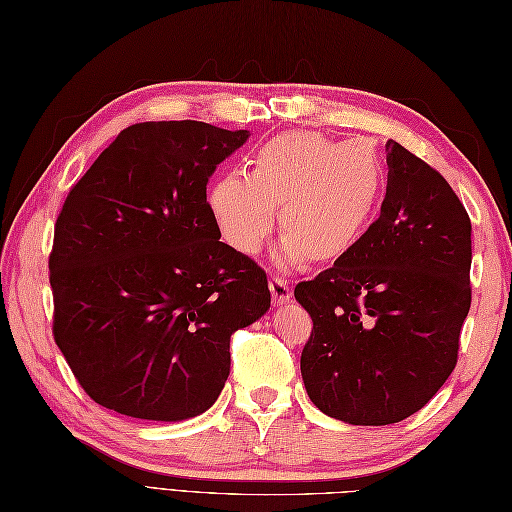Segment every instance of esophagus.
<instances>
[{"instance_id": "34e87169", "label": "esophagus", "mask_w": 512, "mask_h": 512, "mask_svg": "<svg viewBox=\"0 0 512 512\" xmlns=\"http://www.w3.org/2000/svg\"><path fill=\"white\" fill-rule=\"evenodd\" d=\"M270 294H272V303L283 305L292 299V285L290 279L285 277H270Z\"/></svg>"}]
</instances>
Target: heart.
<instances>
[{"mask_svg": "<svg viewBox=\"0 0 512 512\" xmlns=\"http://www.w3.org/2000/svg\"><path fill=\"white\" fill-rule=\"evenodd\" d=\"M384 165L364 141L288 133L261 146L251 170L213 183L209 209L222 240L255 255L275 227L285 231L277 259L334 261L360 240L382 196Z\"/></svg>", "mask_w": 512, "mask_h": 512, "instance_id": "heart-1", "label": "heart"}]
</instances>
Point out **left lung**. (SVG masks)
<instances>
[{"label":"left lung","mask_w":512,"mask_h":512,"mask_svg":"<svg viewBox=\"0 0 512 512\" xmlns=\"http://www.w3.org/2000/svg\"><path fill=\"white\" fill-rule=\"evenodd\" d=\"M382 213L294 296L312 316L307 395L327 417L390 425L430 401L458 362L471 307V220L445 178L386 141Z\"/></svg>","instance_id":"obj_1"}]
</instances>
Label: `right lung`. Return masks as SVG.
I'll list each match as a JSON object with an SVG mask.
<instances>
[{"instance_id": "obj_1", "label": "right lung", "mask_w": 512, "mask_h": 512, "mask_svg": "<svg viewBox=\"0 0 512 512\" xmlns=\"http://www.w3.org/2000/svg\"><path fill=\"white\" fill-rule=\"evenodd\" d=\"M248 130L124 128L69 189L54 227V340L100 406L185 421L216 403L231 336L270 307L266 272L220 242L209 176Z\"/></svg>"}]
</instances>
